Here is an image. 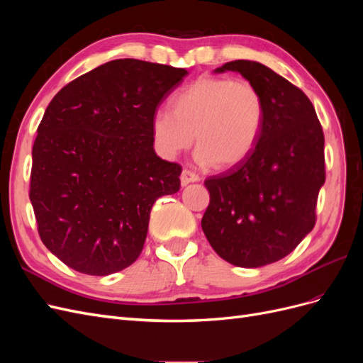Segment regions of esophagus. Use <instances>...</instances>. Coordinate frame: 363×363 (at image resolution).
Segmentation results:
<instances>
[{
    "label": "esophagus",
    "mask_w": 363,
    "mask_h": 363,
    "mask_svg": "<svg viewBox=\"0 0 363 363\" xmlns=\"http://www.w3.org/2000/svg\"><path fill=\"white\" fill-rule=\"evenodd\" d=\"M200 177L196 175L195 172L189 171V169H183L182 174H180V182H182V186H188L189 183H195L199 182Z\"/></svg>",
    "instance_id": "obj_1"
}]
</instances>
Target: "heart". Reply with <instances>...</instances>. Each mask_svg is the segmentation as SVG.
Masks as SVG:
<instances>
[{
  "instance_id": "heart-1",
  "label": "heart",
  "mask_w": 363,
  "mask_h": 363,
  "mask_svg": "<svg viewBox=\"0 0 363 363\" xmlns=\"http://www.w3.org/2000/svg\"><path fill=\"white\" fill-rule=\"evenodd\" d=\"M169 111L151 118L159 155L174 159L195 139V160L221 169L238 167L251 155L265 121V101L257 87L227 77L204 75L184 86L171 98Z\"/></svg>"
}]
</instances>
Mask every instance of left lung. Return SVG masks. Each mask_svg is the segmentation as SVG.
Masks as SVG:
<instances>
[{"label": "left lung", "instance_id": "obj_1", "mask_svg": "<svg viewBox=\"0 0 363 363\" xmlns=\"http://www.w3.org/2000/svg\"><path fill=\"white\" fill-rule=\"evenodd\" d=\"M265 101L256 148L238 167L204 182L211 203L201 219L208 244L235 267L259 268L295 250L315 225L325 182L324 133L306 94L265 65L235 60Z\"/></svg>", "mask_w": 363, "mask_h": 363}]
</instances>
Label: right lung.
Instances as JSON below:
<instances>
[{
	"label": "right lung",
	"instance_id": "1",
	"mask_svg": "<svg viewBox=\"0 0 363 363\" xmlns=\"http://www.w3.org/2000/svg\"><path fill=\"white\" fill-rule=\"evenodd\" d=\"M186 75L118 59L48 104L31 151L30 201L43 245L65 265L108 276L139 257L152 204L180 189L182 174L152 148L151 118Z\"/></svg>",
	"mask_w": 363,
	"mask_h": 363
}]
</instances>
